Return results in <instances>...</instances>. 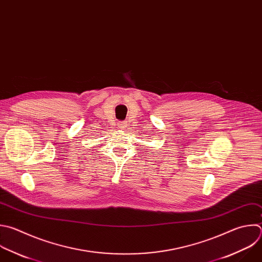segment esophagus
<instances>
[{
    "instance_id": "esophagus-1",
    "label": "esophagus",
    "mask_w": 262,
    "mask_h": 262,
    "mask_svg": "<svg viewBox=\"0 0 262 262\" xmlns=\"http://www.w3.org/2000/svg\"><path fill=\"white\" fill-rule=\"evenodd\" d=\"M118 125H119V127H120V128H122V129L125 127V124H124V122H120Z\"/></svg>"
}]
</instances>
